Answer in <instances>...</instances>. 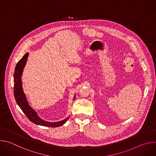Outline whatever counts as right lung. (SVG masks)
<instances>
[{
    "mask_svg": "<svg viewBox=\"0 0 156 156\" xmlns=\"http://www.w3.org/2000/svg\"><path fill=\"white\" fill-rule=\"evenodd\" d=\"M29 56V53H27L24 55L23 58L17 63L15 73H14V96L17 103L18 105L20 107L21 110L27 117V118L33 123L37 125L50 127H58L64 125L69 119V117L66 118L65 119L58 121V122H48L44 121L40 118L38 115L37 113L31 107L27 101L26 95L24 92L21 76L23 75V70L26 64L27 60ZM76 95H74L73 100L75 99Z\"/></svg>",
    "mask_w": 156,
    "mask_h": 156,
    "instance_id": "right-lung-1",
    "label": "right lung"
}]
</instances>
